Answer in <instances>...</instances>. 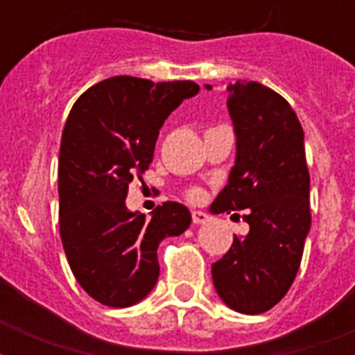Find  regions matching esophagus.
I'll use <instances>...</instances> for the list:
<instances>
[{"mask_svg": "<svg viewBox=\"0 0 355 355\" xmlns=\"http://www.w3.org/2000/svg\"><path fill=\"white\" fill-rule=\"evenodd\" d=\"M191 219H193L195 225H205V223L210 221V216H208V214H205V211L193 210L191 211Z\"/></svg>", "mask_w": 355, "mask_h": 355, "instance_id": "1", "label": "esophagus"}]
</instances>
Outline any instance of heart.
<instances>
[{
	"mask_svg": "<svg viewBox=\"0 0 355 355\" xmlns=\"http://www.w3.org/2000/svg\"><path fill=\"white\" fill-rule=\"evenodd\" d=\"M200 195H202V193H200L199 189H191V191L188 193V197H189V199H193V200H199Z\"/></svg>",
	"mask_w": 355,
	"mask_h": 355,
	"instance_id": "obj_1",
	"label": "heart"
}]
</instances>
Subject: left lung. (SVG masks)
I'll return each mask as SVG.
<instances>
[{"label": "left lung", "instance_id": "8db88e82", "mask_svg": "<svg viewBox=\"0 0 355 355\" xmlns=\"http://www.w3.org/2000/svg\"><path fill=\"white\" fill-rule=\"evenodd\" d=\"M227 96L236 164L210 211L245 210L250 230L234 236L230 250L211 265V278L228 308L258 315L289 291L311 227L304 130L291 105L259 83L237 80Z\"/></svg>", "mask_w": 355, "mask_h": 355}]
</instances>
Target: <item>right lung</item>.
I'll return each instance as SVG.
<instances>
[{"label":"right lung","instance_id":"right-lung-1","mask_svg":"<svg viewBox=\"0 0 355 355\" xmlns=\"http://www.w3.org/2000/svg\"><path fill=\"white\" fill-rule=\"evenodd\" d=\"M199 85L153 83L118 75L75 101L58 155V225L64 252L80 287L110 308H128L155 287L158 245L180 236L191 214L164 202L150 219L125 206L128 184L141 180L167 116Z\"/></svg>","mask_w":355,"mask_h":355}]
</instances>
